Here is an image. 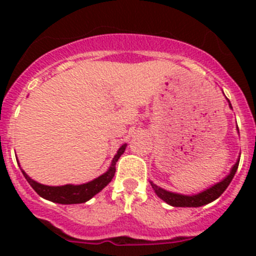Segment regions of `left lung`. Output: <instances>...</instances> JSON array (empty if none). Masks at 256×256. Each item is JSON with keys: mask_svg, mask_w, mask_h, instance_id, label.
Masks as SVG:
<instances>
[{"mask_svg": "<svg viewBox=\"0 0 256 256\" xmlns=\"http://www.w3.org/2000/svg\"><path fill=\"white\" fill-rule=\"evenodd\" d=\"M228 102H230V100H228ZM230 108H232L230 104ZM238 162H240V159L237 160L236 164L232 166L230 174H228L224 180L216 183L214 186L209 187V188L200 192V194H198V195L190 196V195H180V194H174V192L166 191V190L162 188V187L156 186L155 183L151 182V180L150 183L156 195L159 196L162 200H164L166 204L172 205V206H177V208H198V206H202V205L209 204V202H212V201L216 200V198H218L219 196L226 191V188L230 186V180H234V174H236L237 172V168H238Z\"/></svg>", "mask_w": 256, "mask_h": 256, "instance_id": "1", "label": "left lung"}]
</instances>
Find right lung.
<instances>
[{
    "label": "right lung",
    "instance_id": "add662e5",
    "mask_svg": "<svg viewBox=\"0 0 256 256\" xmlns=\"http://www.w3.org/2000/svg\"><path fill=\"white\" fill-rule=\"evenodd\" d=\"M126 144H124L119 150H118L116 155L112 158V165L108 169L106 173L100 176L96 180H91V182L83 183V184H65V186H46V184H40V183L36 182L32 180L26 172L22 170V174L28 183L32 186V188L37 192L40 198H46V200L52 201V202H58V204H82L86 202L90 198H94L96 194L105 188L108 183L112 182V177L115 174V164H116L118 159L123 155L126 151ZM19 164V162H18Z\"/></svg>",
    "mask_w": 256,
    "mask_h": 256
}]
</instances>
